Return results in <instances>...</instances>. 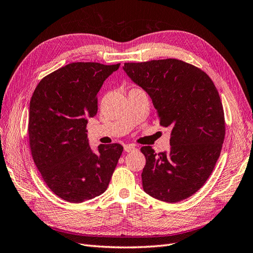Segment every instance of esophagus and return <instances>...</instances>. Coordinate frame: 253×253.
Wrapping results in <instances>:
<instances>
[{"instance_id":"esophagus-1","label":"esophagus","mask_w":253,"mask_h":253,"mask_svg":"<svg viewBox=\"0 0 253 253\" xmlns=\"http://www.w3.org/2000/svg\"><path fill=\"white\" fill-rule=\"evenodd\" d=\"M134 150H136L134 144H126V145H125V151L127 152V153H128V152H132V151H134Z\"/></svg>"}]
</instances>
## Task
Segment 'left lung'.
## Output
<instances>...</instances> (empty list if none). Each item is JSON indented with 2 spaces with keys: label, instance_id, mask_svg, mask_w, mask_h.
I'll return each instance as SVG.
<instances>
[{
  "label": "left lung",
  "instance_id": "obj_1",
  "mask_svg": "<svg viewBox=\"0 0 253 253\" xmlns=\"http://www.w3.org/2000/svg\"><path fill=\"white\" fill-rule=\"evenodd\" d=\"M124 70L152 98L162 126H171L169 151L145 156L142 187L150 196L177 203L193 195L209 178L225 138L224 109L211 78L177 59L125 63Z\"/></svg>",
  "mask_w": 253,
  "mask_h": 253
}]
</instances>
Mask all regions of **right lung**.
<instances>
[{"label":"right lung","instance_id":"1","mask_svg":"<svg viewBox=\"0 0 253 253\" xmlns=\"http://www.w3.org/2000/svg\"><path fill=\"white\" fill-rule=\"evenodd\" d=\"M120 63L74 62L50 73L30 99L29 148L46 186L62 200L82 203L102 194L124 151L100 144L94 153L86 126L98 112L97 94Z\"/></svg>","mask_w":253,"mask_h":253}]
</instances>
